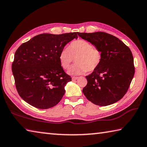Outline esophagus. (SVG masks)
Listing matches in <instances>:
<instances>
[{"label":"esophagus","instance_id":"obj_1","mask_svg":"<svg viewBox=\"0 0 147 147\" xmlns=\"http://www.w3.org/2000/svg\"><path fill=\"white\" fill-rule=\"evenodd\" d=\"M77 79H78V77H73L72 78H71V79H72V81H76Z\"/></svg>","mask_w":147,"mask_h":147}]
</instances>
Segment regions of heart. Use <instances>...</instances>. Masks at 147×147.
<instances>
[{"mask_svg":"<svg viewBox=\"0 0 147 147\" xmlns=\"http://www.w3.org/2000/svg\"><path fill=\"white\" fill-rule=\"evenodd\" d=\"M100 51L93 47L86 40H77L70 43L68 49H63L59 54L60 64L64 69H68L76 59V65L68 71L71 75H79L86 71H93L101 61Z\"/></svg>","mask_w":147,"mask_h":147,"instance_id":"obj_1","label":"heart"}]
</instances>
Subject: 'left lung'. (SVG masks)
Listing matches in <instances>:
<instances>
[{"mask_svg":"<svg viewBox=\"0 0 147 147\" xmlns=\"http://www.w3.org/2000/svg\"><path fill=\"white\" fill-rule=\"evenodd\" d=\"M101 52L99 66L86 76L87 85L82 92L88 100L106 106L125 95L133 79L134 59L130 49L118 38L104 32H78Z\"/></svg>","mask_w":147,"mask_h":147,"instance_id":"left-lung-1","label":"left lung"}]
</instances>
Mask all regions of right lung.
I'll use <instances>...</instances> for the list:
<instances>
[{
    "label": "right lung",
    "mask_w": 147,
    "mask_h": 147,
    "mask_svg": "<svg viewBox=\"0 0 147 147\" xmlns=\"http://www.w3.org/2000/svg\"><path fill=\"white\" fill-rule=\"evenodd\" d=\"M77 39L76 32L38 34L19 47L12 71L19 95L38 109L56 106L71 81L60 64L59 54L68 43Z\"/></svg>",
    "instance_id": "right-lung-1"
}]
</instances>
